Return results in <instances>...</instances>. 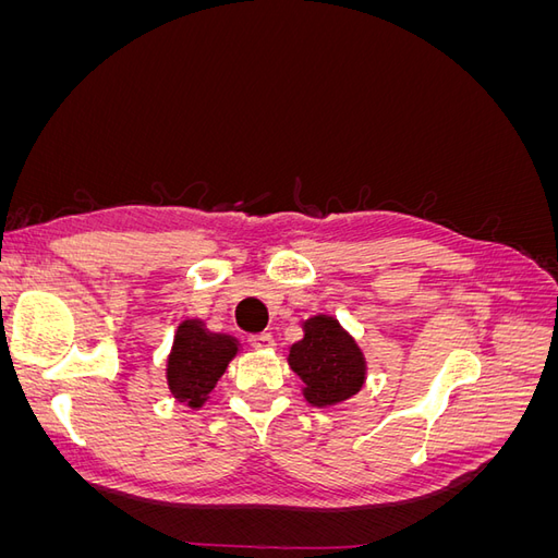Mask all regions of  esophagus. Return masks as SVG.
I'll use <instances>...</instances> for the list:
<instances>
[{"label":"esophagus","mask_w":558,"mask_h":558,"mask_svg":"<svg viewBox=\"0 0 558 558\" xmlns=\"http://www.w3.org/2000/svg\"><path fill=\"white\" fill-rule=\"evenodd\" d=\"M248 344L253 349H272L275 347V337L269 332H258V335H251L248 337Z\"/></svg>","instance_id":"34e87169"}]
</instances>
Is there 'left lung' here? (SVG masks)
Listing matches in <instances>:
<instances>
[{"label": "left lung", "mask_w": 558, "mask_h": 558, "mask_svg": "<svg viewBox=\"0 0 558 558\" xmlns=\"http://www.w3.org/2000/svg\"><path fill=\"white\" fill-rule=\"evenodd\" d=\"M302 328L305 337L291 347L289 365L305 381L307 402L330 408L356 396L365 381V359L353 337L326 314L307 318Z\"/></svg>", "instance_id": "8db88e82"}]
</instances>
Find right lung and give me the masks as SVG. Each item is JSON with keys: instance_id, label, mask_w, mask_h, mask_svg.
<instances>
[{"instance_id": "1", "label": "right lung", "mask_w": 558, "mask_h": 558, "mask_svg": "<svg viewBox=\"0 0 558 558\" xmlns=\"http://www.w3.org/2000/svg\"><path fill=\"white\" fill-rule=\"evenodd\" d=\"M238 351L240 344L234 337L209 332L197 318L183 320L167 359V384L172 396L193 410L202 408Z\"/></svg>"}]
</instances>
